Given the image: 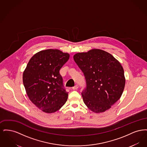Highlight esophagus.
Segmentation results:
<instances>
[{
	"label": "esophagus",
	"instance_id": "34e87169",
	"mask_svg": "<svg viewBox=\"0 0 147 147\" xmlns=\"http://www.w3.org/2000/svg\"><path fill=\"white\" fill-rule=\"evenodd\" d=\"M78 88H79V85H78V84H76L74 87L72 88V89H73V90H77V89H78Z\"/></svg>",
	"mask_w": 147,
	"mask_h": 147
}]
</instances>
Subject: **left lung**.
I'll use <instances>...</instances> for the list:
<instances>
[{"label": "left lung", "instance_id": "1", "mask_svg": "<svg viewBox=\"0 0 147 147\" xmlns=\"http://www.w3.org/2000/svg\"><path fill=\"white\" fill-rule=\"evenodd\" d=\"M73 58L84 73L86 88L82 92L84 104L92 112L110 109L123 93L126 79L121 63L104 50L77 53Z\"/></svg>", "mask_w": 147, "mask_h": 147}]
</instances>
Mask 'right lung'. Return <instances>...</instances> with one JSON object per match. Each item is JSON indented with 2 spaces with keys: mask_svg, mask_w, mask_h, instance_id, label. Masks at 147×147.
Wrapping results in <instances>:
<instances>
[{
  "mask_svg": "<svg viewBox=\"0 0 147 147\" xmlns=\"http://www.w3.org/2000/svg\"><path fill=\"white\" fill-rule=\"evenodd\" d=\"M69 54L57 49L42 50L32 56L23 73V84L31 101L43 112L59 110L66 102L68 92L63 88L59 70Z\"/></svg>",
  "mask_w": 147,
  "mask_h": 147,
  "instance_id": "right-lung-1",
  "label": "right lung"
}]
</instances>
